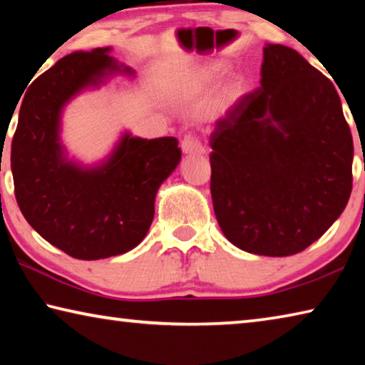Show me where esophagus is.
<instances>
[{
  "label": "esophagus",
  "mask_w": 365,
  "mask_h": 365,
  "mask_svg": "<svg viewBox=\"0 0 365 365\" xmlns=\"http://www.w3.org/2000/svg\"><path fill=\"white\" fill-rule=\"evenodd\" d=\"M182 151L185 154H205V146L193 135H187L182 141Z\"/></svg>",
  "instance_id": "1"
}]
</instances>
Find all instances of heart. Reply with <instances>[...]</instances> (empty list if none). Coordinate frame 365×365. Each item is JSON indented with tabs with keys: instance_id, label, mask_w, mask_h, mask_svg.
<instances>
[{
	"instance_id": "b5f03b06",
	"label": "heart",
	"mask_w": 365,
	"mask_h": 365,
	"mask_svg": "<svg viewBox=\"0 0 365 365\" xmlns=\"http://www.w3.org/2000/svg\"><path fill=\"white\" fill-rule=\"evenodd\" d=\"M224 71L225 64L220 61H209V63L193 67L175 80L172 86V98L178 104H196ZM246 91H248V83L242 76H233L224 80L207 96L205 114L209 119H220L237 106Z\"/></svg>"
}]
</instances>
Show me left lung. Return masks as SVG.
<instances>
[{
	"label": "left lung",
	"instance_id": "8db88e82",
	"mask_svg": "<svg viewBox=\"0 0 365 365\" xmlns=\"http://www.w3.org/2000/svg\"><path fill=\"white\" fill-rule=\"evenodd\" d=\"M261 86L211 135L214 212L251 255L301 252L344 211L353 137L335 86L294 49L264 46Z\"/></svg>",
	"mask_w": 365,
	"mask_h": 365
}]
</instances>
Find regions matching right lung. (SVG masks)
Wrapping results in <instances>:
<instances>
[{"mask_svg":"<svg viewBox=\"0 0 365 365\" xmlns=\"http://www.w3.org/2000/svg\"><path fill=\"white\" fill-rule=\"evenodd\" d=\"M110 49L67 54L43 72L24 96L11 145L24 217L48 243L83 261L123 255L143 242L158 190L182 159L174 137L146 140L130 132L93 165L67 156L61 141L67 104L115 76H135Z\"/></svg>","mask_w":365,"mask_h":365,"instance_id":"1","label":"right lung"}]
</instances>
